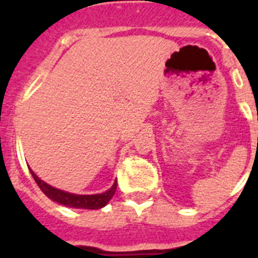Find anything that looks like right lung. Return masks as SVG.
<instances>
[{"label":"right lung","instance_id":"1","mask_svg":"<svg viewBox=\"0 0 258 258\" xmlns=\"http://www.w3.org/2000/svg\"><path fill=\"white\" fill-rule=\"evenodd\" d=\"M30 174L33 176V179L36 180V183L38 184V187L41 188V191L45 194L49 200L61 204L68 208H78V209H101L104 208L105 205L108 204L111 198L113 197L115 191H116V180L112 184V187L107 190L105 192L101 194H92V196H80V194H72V192L62 191L58 188L52 187L50 184L45 183L44 180H41L32 170Z\"/></svg>","mask_w":258,"mask_h":258}]
</instances>
